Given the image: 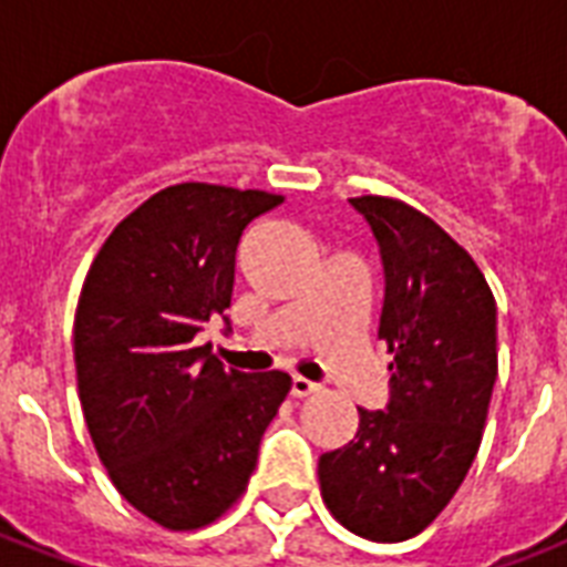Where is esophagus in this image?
Listing matches in <instances>:
<instances>
[{
	"instance_id": "34e87169",
	"label": "esophagus",
	"mask_w": 567,
	"mask_h": 567,
	"mask_svg": "<svg viewBox=\"0 0 567 567\" xmlns=\"http://www.w3.org/2000/svg\"><path fill=\"white\" fill-rule=\"evenodd\" d=\"M315 391H320L318 382H309L306 377H293L291 379V394L293 396H309V394H315Z\"/></svg>"
}]
</instances>
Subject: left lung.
Listing matches in <instances>:
<instances>
[{"instance_id":"1","label":"left lung","mask_w":567,"mask_h":567,"mask_svg":"<svg viewBox=\"0 0 567 567\" xmlns=\"http://www.w3.org/2000/svg\"><path fill=\"white\" fill-rule=\"evenodd\" d=\"M385 265L379 338L391 362L388 412L318 462L320 497L355 536L414 538L453 501L474 462L497 379V306L462 244L394 196H353Z\"/></svg>"}]
</instances>
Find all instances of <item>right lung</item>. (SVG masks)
<instances>
[{"label":"right lung","mask_w":567,"mask_h":567,"mask_svg":"<svg viewBox=\"0 0 567 567\" xmlns=\"http://www.w3.org/2000/svg\"><path fill=\"white\" fill-rule=\"evenodd\" d=\"M282 194L182 182L114 226L73 323L84 423L111 483L173 533L223 518L291 391L282 371H226L196 332L231 302L235 249Z\"/></svg>","instance_id":"right-lung-1"}]
</instances>
